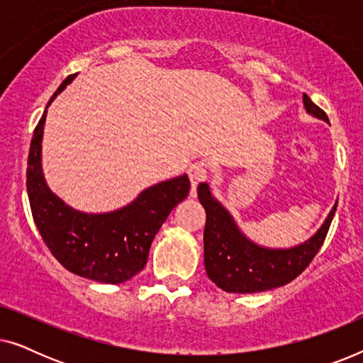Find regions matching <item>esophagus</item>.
Returning a JSON list of instances; mask_svg holds the SVG:
<instances>
[{
    "mask_svg": "<svg viewBox=\"0 0 363 363\" xmlns=\"http://www.w3.org/2000/svg\"><path fill=\"white\" fill-rule=\"evenodd\" d=\"M188 177H190V182H191V191L195 193L198 183L205 182L208 177V170H206L205 163L203 162L193 163V165L190 167V170H188Z\"/></svg>",
    "mask_w": 363,
    "mask_h": 363,
    "instance_id": "34e87169",
    "label": "esophagus"
}]
</instances>
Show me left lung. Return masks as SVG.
Masks as SVG:
<instances>
[{
    "mask_svg": "<svg viewBox=\"0 0 363 363\" xmlns=\"http://www.w3.org/2000/svg\"><path fill=\"white\" fill-rule=\"evenodd\" d=\"M304 108L312 117L329 122L325 112L302 96ZM198 198L206 211L205 269L210 279L226 292L252 294L281 287L296 279L319 252L335 215L337 201L322 226L301 245L267 247L250 240L230 211L216 200L208 183L198 185Z\"/></svg>",
    "mask_w": 363,
    "mask_h": 363,
    "instance_id": "8db88e82",
    "label": "left lung"
}]
</instances>
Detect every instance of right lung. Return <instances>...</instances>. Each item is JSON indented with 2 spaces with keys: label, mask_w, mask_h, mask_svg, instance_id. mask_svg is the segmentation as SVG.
<instances>
[{
  "label": "right lung",
  "mask_w": 363,
  "mask_h": 363,
  "mask_svg": "<svg viewBox=\"0 0 363 363\" xmlns=\"http://www.w3.org/2000/svg\"><path fill=\"white\" fill-rule=\"evenodd\" d=\"M76 76L64 79L34 130L26 172L29 205L44 242L67 271L104 284H121L145 267L153 238L173 208L188 196L190 180L185 173L160 182L128 205L107 213L79 211L52 193L41 163L44 123L48 107Z\"/></svg>",
  "instance_id": "add662e5"
}]
</instances>
